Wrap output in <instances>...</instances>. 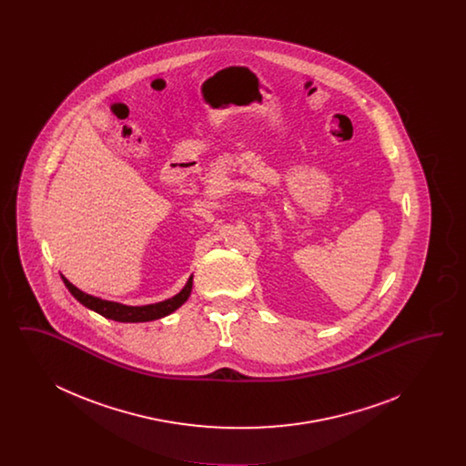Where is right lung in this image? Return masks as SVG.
<instances>
[{"instance_id":"add662e5","label":"right lung","mask_w":466,"mask_h":466,"mask_svg":"<svg viewBox=\"0 0 466 466\" xmlns=\"http://www.w3.org/2000/svg\"><path fill=\"white\" fill-rule=\"evenodd\" d=\"M66 289L71 291V295L84 304L86 308L90 310H96L97 314L108 318V319H115L120 323H143V321H154L158 318H164L171 312L183 306L192 291V278L187 281L185 289H181L177 295L173 299H167L164 302H157V304H150V306H124L118 302H111V300H103L99 297H92L89 293H84L82 289H76L75 285H71L65 276H61Z\"/></svg>"}]
</instances>
